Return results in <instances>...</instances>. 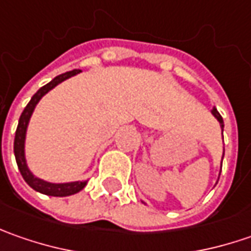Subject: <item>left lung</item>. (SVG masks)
I'll list each match as a JSON object with an SVG mask.
<instances>
[{"label": "left lung", "mask_w": 251, "mask_h": 251, "mask_svg": "<svg viewBox=\"0 0 251 251\" xmlns=\"http://www.w3.org/2000/svg\"><path fill=\"white\" fill-rule=\"evenodd\" d=\"M211 113H212V116H214V117H215V119L219 121V126H221V128H224V119H222V116H221V114L218 113L217 107H212ZM222 131H224V130H222ZM224 153H225V151H224ZM222 159H224V156H222ZM221 169H222V162H221ZM218 178H219V177H218ZM144 204H145V202H144Z\"/></svg>", "instance_id": "left-lung-1"}]
</instances>
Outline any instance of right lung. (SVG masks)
Masks as SVG:
<instances>
[{
    "label": "right lung",
    "mask_w": 251,
    "mask_h": 251,
    "mask_svg": "<svg viewBox=\"0 0 251 251\" xmlns=\"http://www.w3.org/2000/svg\"><path fill=\"white\" fill-rule=\"evenodd\" d=\"M79 73H81L79 70H74V71H68V73L61 74V75L55 76L53 81H50L47 85L42 86L39 91L36 92L33 96H32L30 101L27 103V106L25 107V110L22 111V114L19 117V123H18V128H16V132H15L14 153L22 177L25 178V181L33 188V190L42 193V194H46V196H51V197H67V196L76 194V193H79L88 184V180H82V181H68V183H50V181H46L43 178L34 176L33 173H32V170L27 166L26 153H25L27 126H29V121H30V117L33 114L37 103L40 101V99L43 98L44 95H47L57 85H60L64 81H67L68 78H71V76H74V75H76V74Z\"/></svg>",
    "instance_id": "right-lung-1"
}]
</instances>
